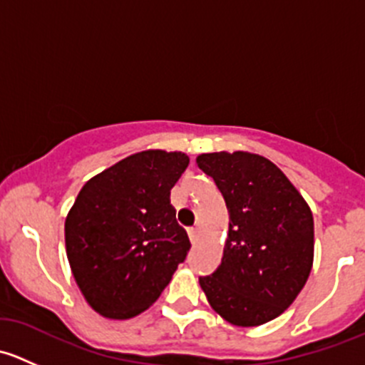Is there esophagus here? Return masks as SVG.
<instances>
[{
    "instance_id": "obj_1",
    "label": "esophagus",
    "mask_w": 365,
    "mask_h": 365,
    "mask_svg": "<svg viewBox=\"0 0 365 365\" xmlns=\"http://www.w3.org/2000/svg\"><path fill=\"white\" fill-rule=\"evenodd\" d=\"M189 238H190V242H192V244H196L197 238H200V230H197V227H190Z\"/></svg>"
}]
</instances>
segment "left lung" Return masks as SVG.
Here are the masks:
<instances>
[{
  "instance_id": "left-lung-1",
  "label": "left lung",
  "mask_w": 365,
  "mask_h": 365,
  "mask_svg": "<svg viewBox=\"0 0 365 365\" xmlns=\"http://www.w3.org/2000/svg\"><path fill=\"white\" fill-rule=\"evenodd\" d=\"M230 212L224 256L200 277L210 305L226 322L257 327L277 318L304 288L314 256L311 208L268 159L247 152L203 153Z\"/></svg>"
}]
</instances>
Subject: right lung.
Returning a JSON list of instances; mask_svg holds the SVG:
<instances>
[{
    "instance_id": "right-lung-1",
    "label": "right lung",
    "mask_w": 365,
    "mask_h": 365,
    "mask_svg": "<svg viewBox=\"0 0 365 365\" xmlns=\"http://www.w3.org/2000/svg\"><path fill=\"white\" fill-rule=\"evenodd\" d=\"M189 157L148 150L84 183L65 220L73 279L88 304L111 319L146 311L190 249L171 189Z\"/></svg>"
}]
</instances>
